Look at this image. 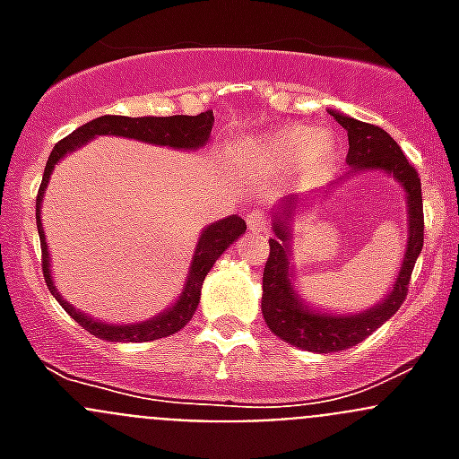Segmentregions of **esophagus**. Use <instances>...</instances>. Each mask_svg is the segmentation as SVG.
Wrapping results in <instances>:
<instances>
[{
  "label": "esophagus",
  "mask_w": 459,
  "mask_h": 459,
  "mask_svg": "<svg viewBox=\"0 0 459 459\" xmlns=\"http://www.w3.org/2000/svg\"><path fill=\"white\" fill-rule=\"evenodd\" d=\"M269 227H271V221H269V216H266L264 211H253V213L248 216V230H250V232L262 234V232H266Z\"/></svg>",
  "instance_id": "esophagus-1"
}]
</instances>
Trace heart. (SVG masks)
<instances>
[{
  "label": "heart",
  "instance_id": "heart-1",
  "mask_svg": "<svg viewBox=\"0 0 459 459\" xmlns=\"http://www.w3.org/2000/svg\"><path fill=\"white\" fill-rule=\"evenodd\" d=\"M253 160L266 169H290L306 184H322L340 163V140L331 131L301 124H280L253 140Z\"/></svg>",
  "mask_w": 459,
  "mask_h": 459
}]
</instances>
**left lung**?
<instances>
[{"mask_svg": "<svg viewBox=\"0 0 459 459\" xmlns=\"http://www.w3.org/2000/svg\"><path fill=\"white\" fill-rule=\"evenodd\" d=\"M333 117L350 137L347 163L354 168V172L381 169V172L393 174L404 188L409 206V241L395 285L384 301L356 315L312 310L301 301V296L296 294L294 282H291L294 271L290 266V221L294 218L301 200L299 197L282 200L278 213L273 216L275 237L269 238L271 253L266 259L264 278H262V290H264L262 312H264V322L271 328V333L299 350L317 351V354L350 350L360 340L375 333L381 324L388 322L403 306L413 264L423 250V197H420L419 172L411 168L403 149L397 147V142L384 128L351 119L340 112H333Z\"/></svg>", "mask_w": 459, "mask_h": 459, "instance_id": "left-lung-1", "label": "left lung"}]
</instances>
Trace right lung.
<instances>
[{
    "mask_svg": "<svg viewBox=\"0 0 459 459\" xmlns=\"http://www.w3.org/2000/svg\"><path fill=\"white\" fill-rule=\"evenodd\" d=\"M211 126H213V112L206 109L202 115L186 117V115H174V117H117V115H105L99 119L89 121V124L80 126L71 135L64 137L62 142H56L52 149L50 158L46 163V172H43V181H40L39 195H36V227H39L40 237V253H43V278L48 282V290L52 291L59 306L71 315L84 331L100 340H109V342H147V340L168 338V335L177 333L186 324L193 319L197 303H200L202 294V282H204L206 273L211 266L216 264V259L230 248V243L237 241L243 232H246V221L238 216L222 218V221L213 222L202 232L197 248H195L193 262H190L188 278H186V287L181 296L177 299L174 306L168 310L160 312L158 317L147 319L140 324H105L99 319L87 317L84 312L75 310L68 301H64L62 294L56 291L55 282H52L50 273V253H48L46 234L40 230V202H43V190H46L50 174L55 165L66 156L73 149L82 147L89 140L96 135H121L131 137V140L149 142V144H160V147H172V149H200L204 147L206 140L211 135Z\"/></svg>",
    "mask_w": 459,
    "mask_h": 459,
    "instance_id": "1",
    "label": "right lung"
}]
</instances>
